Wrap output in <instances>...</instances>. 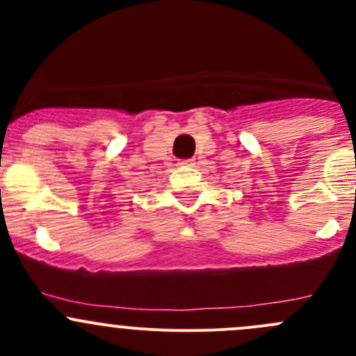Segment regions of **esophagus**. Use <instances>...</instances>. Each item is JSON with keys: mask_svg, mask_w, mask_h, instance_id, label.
<instances>
[{"mask_svg": "<svg viewBox=\"0 0 356 356\" xmlns=\"http://www.w3.org/2000/svg\"><path fill=\"white\" fill-rule=\"evenodd\" d=\"M179 165H181V167H193V165H195V160H193V158H184V160L179 161Z\"/></svg>", "mask_w": 356, "mask_h": 356, "instance_id": "1", "label": "esophagus"}]
</instances>
